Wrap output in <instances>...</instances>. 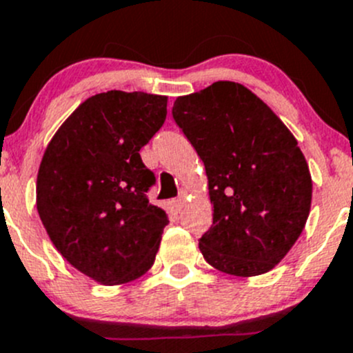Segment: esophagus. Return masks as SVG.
I'll return each instance as SVG.
<instances>
[{"label": "esophagus", "instance_id": "esophagus-1", "mask_svg": "<svg viewBox=\"0 0 353 353\" xmlns=\"http://www.w3.org/2000/svg\"><path fill=\"white\" fill-rule=\"evenodd\" d=\"M184 198H186V191H181L179 193V196L177 198H174L172 201H170V205H172V208L176 212H179L181 210V207H183V203H184Z\"/></svg>", "mask_w": 353, "mask_h": 353}]
</instances>
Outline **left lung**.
<instances>
[{
	"label": "left lung",
	"mask_w": 353,
	"mask_h": 353,
	"mask_svg": "<svg viewBox=\"0 0 353 353\" xmlns=\"http://www.w3.org/2000/svg\"><path fill=\"white\" fill-rule=\"evenodd\" d=\"M172 117L205 165L212 228L203 259L239 278L274 269L305 228L312 177L281 119L243 84L217 81L174 101Z\"/></svg>",
	"instance_id": "1"
}]
</instances>
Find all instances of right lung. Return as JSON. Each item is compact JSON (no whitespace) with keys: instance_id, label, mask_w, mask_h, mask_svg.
Instances as JSON below:
<instances>
[{"instance_id":"1","label":"right lung","mask_w":353,"mask_h":353,"mask_svg":"<svg viewBox=\"0 0 353 353\" xmlns=\"http://www.w3.org/2000/svg\"><path fill=\"white\" fill-rule=\"evenodd\" d=\"M165 117L167 97L94 94L60 125L41 160V222L61 256L101 285L134 281L155 262L169 219L146 196L155 176L139 150Z\"/></svg>"}]
</instances>
